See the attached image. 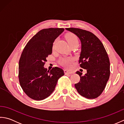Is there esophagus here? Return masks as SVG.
<instances>
[{
    "label": "esophagus",
    "mask_w": 124,
    "mask_h": 124,
    "mask_svg": "<svg viewBox=\"0 0 124 124\" xmlns=\"http://www.w3.org/2000/svg\"><path fill=\"white\" fill-rule=\"evenodd\" d=\"M64 73H65V75H68V74H72V72L70 71L65 69V70H64Z\"/></svg>",
    "instance_id": "34e87169"
}]
</instances>
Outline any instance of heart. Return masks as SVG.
I'll use <instances>...</instances> for the list:
<instances>
[{"instance_id":"1","label":"heart","mask_w":124,"mask_h":124,"mask_svg":"<svg viewBox=\"0 0 124 124\" xmlns=\"http://www.w3.org/2000/svg\"><path fill=\"white\" fill-rule=\"evenodd\" d=\"M65 38H66L68 43L69 44L70 46L73 45H78V38L74 34L72 33H68L65 36ZM71 62L72 60L70 58H63V59H62L60 61L61 63L66 67H69Z\"/></svg>"}]
</instances>
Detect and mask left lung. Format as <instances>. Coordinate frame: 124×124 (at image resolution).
<instances>
[{"mask_svg":"<svg viewBox=\"0 0 124 124\" xmlns=\"http://www.w3.org/2000/svg\"><path fill=\"white\" fill-rule=\"evenodd\" d=\"M77 36L81 42L79 63L87 70L85 75L77 71L80 81L75 88L81 96L88 99L99 96L103 91L110 76V61L103 45L89 31L78 28L65 29Z\"/></svg>","mask_w":124,"mask_h":124,"instance_id":"8db88e82","label":"left lung"}]
</instances>
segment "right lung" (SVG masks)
<instances>
[{"instance_id": "1", "label": "right lung", "mask_w": 124, "mask_h": 124, "mask_svg": "<svg viewBox=\"0 0 124 124\" xmlns=\"http://www.w3.org/2000/svg\"><path fill=\"white\" fill-rule=\"evenodd\" d=\"M63 28H48L37 33L26 45L18 65V78L24 93L37 101L47 98L54 92L59 79L64 75L61 68L47 70L44 66L52 54L55 40Z\"/></svg>"}]
</instances>
